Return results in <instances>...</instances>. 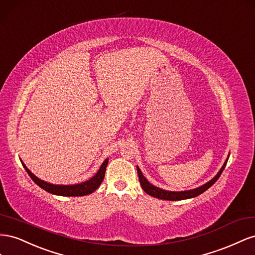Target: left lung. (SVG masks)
Masks as SVG:
<instances>
[{"mask_svg":"<svg viewBox=\"0 0 255 255\" xmlns=\"http://www.w3.org/2000/svg\"><path fill=\"white\" fill-rule=\"evenodd\" d=\"M229 157L225 160L222 168L220 169V171L216 174V176L214 178L210 179L209 181H207L206 184L202 185L195 189H190V190H185V191H168V190H163V189L156 187L152 184H150L149 181L144 177L143 173L141 172L139 166L136 165V171H137V175H139V179H140V184L143 188V190L146 192L147 194L154 196V198L160 199V200H168V201H180V200H187V199H192L195 198V196L200 195L201 193L205 192L208 188L212 187L216 181L218 180V178L220 177L221 173L223 172L225 165H227V162L229 160Z\"/></svg>","mask_w":255,"mask_h":255,"instance_id":"1","label":"left lung"}]
</instances>
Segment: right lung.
Returning a JSON list of instances; mask_svg holds the SVG:
<instances>
[{
    "mask_svg": "<svg viewBox=\"0 0 255 255\" xmlns=\"http://www.w3.org/2000/svg\"><path fill=\"white\" fill-rule=\"evenodd\" d=\"M108 162H109V158H107L103 162V164L100 165V169L98 170V172L95 174V175H94L92 178H90L89 180L83 181V183L75 184V185H54V184L48 183V181L42 180L37 176H35L34 174L26 168V165L21 161L23 168L25 169L28 175H30V177L34 180V183L36 185H38L40 188L43 189V190H46L49 193H52L55 195H62V196H82V195L93 193L96 189H98L100 184L103 183Z\"/></svg>",
    "mask_w": 255,
    "mask_h": 255,
    "instance_id": "right-lung-1",
    "label": "right lung"
}]
</instances>
